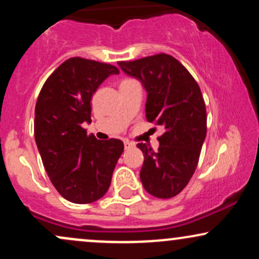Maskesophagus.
<instances>
[{
    "mask_svg": "<svg viewBox=\"0 0 259 259\" xmlns=\"http://www.w3.org/2000/svg\"><path fill=\"white\" fill-rule=\"evenodd\" d=\"M133 146H134V142L129 141V140H125V141H124V147H125V150H127V148H130Z\"/></svg>",
    "mask_w": 259,
    "mask_h": 259,
    "instance_id": "1",
    "label": "esophagus"
}]
</instances>
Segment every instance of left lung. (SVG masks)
<instances>
[{
  "instance_id": "obj_1",
  "label": "left lung",
  "mask_w": 259,
  "mask_h": 259,
  "mask_svg": "<svg viewBox=\"0 0 259 259\" xmlns=\"http://www.w3.org/2000/svg\"><path fill=\"white\" fill-rule=\"evenodd\" d=\"M118 64L147 91V120L164 129L157 152L146 144H138L145 157L140 171L142 185L154 197H174L194 175L206 139V105L200 86L167 53Z\"/></svg>"
}]
</instances>
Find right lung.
Wrapping results in <instances>:
<instances>
[{
	"label": "right lung",
	"mask_w": 259,
	"mask_h": 259,
	"mask_svg": "<svg viewBox=\"0 0 259 259\" xmlns=\"http://www.w3.org/2000/svg\"><path fill=\"white\" fill-rule=\"evenodd\" d=\"M114 74H119L114 65L73 57L49 76L38 94L35 141L53 186L73 203L105 196L124 151L120 140H97L82 127L91 121L92 95Z\"/></svg>",
	"instance_id": "1"
}]
</instances>
